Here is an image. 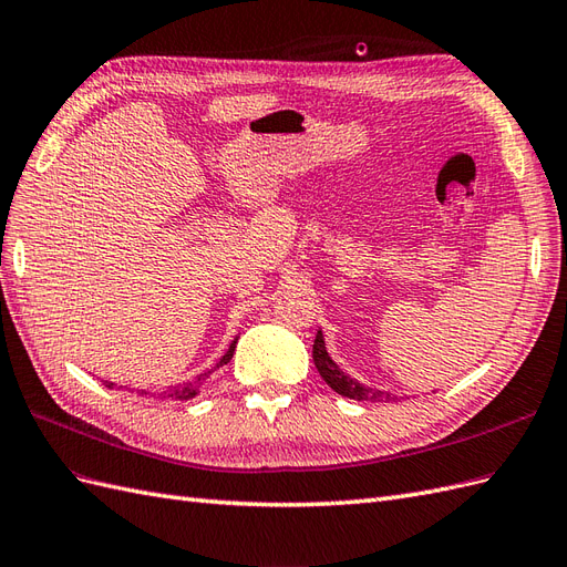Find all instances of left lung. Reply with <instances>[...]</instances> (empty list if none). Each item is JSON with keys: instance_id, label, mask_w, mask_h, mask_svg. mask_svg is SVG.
I'll return each mask as SVG.
<instances>
[{"instance_id": "1", "label": "left lung", "mask_w": 567, "mask_h": 567, "mask_svg": "<svg viewBox=\"0 0 567 567\" xmlns=\"http://www.w3.org/2000/svg\"><path fill=\"white\" fill-rule=\"evenodd\" d=\"M313 363L318 368L320 378L326 380L337 394H342L347 399H353V401H392V399H396L392 392L373 390V386H365L359 380L349 378L344 370L330 359L328 347H326V337H322V330H318L316 342H313Z\"/></svg>"}]
</instances>
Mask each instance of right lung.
I'll return each mask as SVG.
<instances>
[{
  "mask_svg": "<svg viewBox=\"0 0 567 567\" xmlns=\"http://www.w3.org/2000/svg\"><path fill=\"white\" fill-rule=\"evenodd\" d=\"M235 347H237V337L233 339L230 347H228V351H225V353L220 355V361H218V363H216L212 370H206V373H202L197 380L185 382V384H177V386H171V392H168V394L164 392V396H161V399H181V401H187V399H192V396H197V394H199V386H202V382H204L208 375H212L216 368H223L225 363H230L233 353H235ZM104 384L109 386V390H113V382H104ZM140 394L147 396V392H144V390H142Z\"/></svg>",
  "mask_w": 567,
  "mask_h": 567,
  "instance_id": "right-lung-1",
  "label": "right lung"
}]
</instances>
